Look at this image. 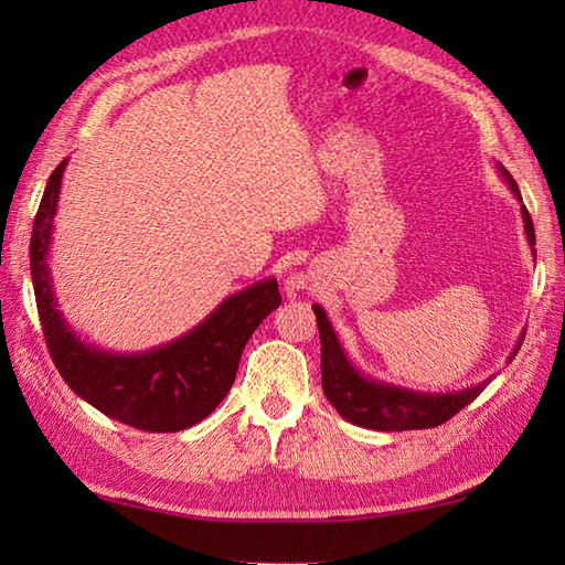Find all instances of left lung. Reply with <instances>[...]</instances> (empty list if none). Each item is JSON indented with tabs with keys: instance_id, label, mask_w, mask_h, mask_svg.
Returning <instances> with one entry per match:
<instances>
[{
	"instance_id": "left-lung-1",
	"label": "left lung",
	"mask_w": 565,
	"mask_h": 565,
	"mask_svg": "<svg viewBox=\"0 0 565 565\" xmlns=\"http://www.w3.org/2000/svg\"><path fill=\"white\" fill-rule=\"evenodd\" d=\"M502 174H505L510 189L522 201L518 182H514L505 170H502ZM522 218H524L526 237H530V245L534 247L536 245L534 223H532L530 211L524 206H522ZM313 313L320 330L322 391H326L334 411L359 427L381 429V431H403V429H429V427L444 425L456 413L463 411L468 403H473L490 383L488 379L461 393L431 395V393H415V391H405L395 386H383V383L369 381L364 376H359L354 366L347 362L342 347L338 338H334V332L330 328L326 313H322V308L313 306ZM518 352L520 347L514 350V354Z\"/></svg>"
}]
</instances>
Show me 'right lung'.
<instances>
[{
	"label": "right lung",
	"mask_w": 565,
	"mask_h": 565,
	"mask_svg": "<svg viewBox=\"0 0 565 565\" xmlns=\"http://www.w3.org/2000/svg\"><path fill=\"white\" fill-rule=\"evenodd\" d=\"M63 170L65 160L47 179L31 233L33 294L55 369L79 398L128 427L179 431L201 423L231 391L252 332L279 308V284L267 279L231 296L199 328L148 354L92 350L60 318L45 264Z\"/></svg>",
	"instance_id": "right-lung-1"
}]
</instances>
